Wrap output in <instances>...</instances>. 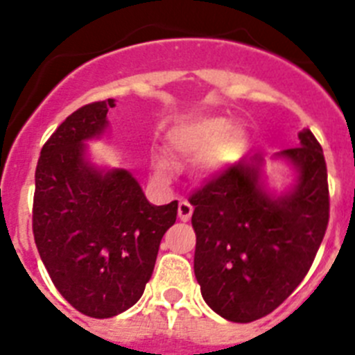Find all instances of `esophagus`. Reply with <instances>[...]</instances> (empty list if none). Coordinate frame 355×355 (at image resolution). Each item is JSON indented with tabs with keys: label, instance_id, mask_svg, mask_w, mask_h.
<instances>
[{
	"label": "esophagus",
	"instance_id": "34e87169",
	"mask_svg": "<svg viewBox=\"0 0 355 355\" xmlns=\"http://www.w3.org/2000/svg\"><path fill=\"white\" fill-rule=\"evenodd\" d=\"M193 213V206L188 202V200H180V206H178V216H180V220L187 222L192 218Z\"/></svg>",
	"mask_w": 355,
	"mask_h": 355
}]
</instances>
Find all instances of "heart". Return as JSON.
I'll use <instances>...</instances> for the list:
<instances>
[{"label":"heart","mask_w":355,"mask_h":355,"mask_svg":"<svg viewBox=\"0 0 355 355\" xmlns=\"http://www.w3.org/2000/svg\"><path fill=\"white\" fill-rule=\"evenodd\" d=\"M245 144V131L240 126H229L222 117H208L188 126L174 139V147L181 153H206L218 147V155L229 158L240 153ZM163 171V163H158Z\"/></svg>","instance_id":"heart-1"}]
</instances>
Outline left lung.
Instances as JSON below:
<instances>
[{
    "instance_id": "obj_1",
    "label": "left lung",
    "mask_w": 355,
    "mask_h": 355,
    "mask_svg": "<svg viewBox=\"0 0 355 355\" xmlns=\"http://www.w3.org/2000/svg\"><path fill=\"white\" fill-rule=\"evenodd\" d=\"M284 159L295 181L281 193L265 178V158L247 156L229 165L192 197L196 229L193 272L216 315L247 324L263 318L302 283L329 222L324 150L309 130Z\"/></svg>"
}]
</instances>
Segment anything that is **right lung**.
I'll return each mask as SVG.
<instances>
[{
	"label": "right lung",
	"instance_id": "add662e5",
	"mask_svg": "<svg viewBox=\"0 0 355 355\" xmlns=\"http://www.w3.org/2000/svg\"><path fill=\"white\" fill-rule=\"evenodd\" d=\"M115 99L85 105L44 144L33 236L56 290L74 309L112 318L139 302L178 200L155 206L126 168L97 167L87 142L108 130Z\"/></svg>",
	"mask_w": 355,
	"mask_h": 355
}]
</instances>
